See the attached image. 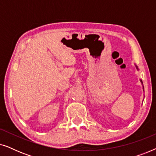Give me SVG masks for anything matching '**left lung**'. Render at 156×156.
<instances>
[{
  "label": "left lung",
  "mask_w": 156,
  "mask_h": 156,
  "mask_svg": "<svg viewBox=\"0 0 156 156\" xmlns=\"http://www.w3.org/2000/svg\"><path fill=\"white\" fill-rule=\"evenodd\" d=\"M136 69H138V67H137V66H136ZM140 82H141V83H142V84H143L142 80H140ZM143 88H144V86H143Z\"/></svg>",
  "instance_id": "1"
}]
</instances>
